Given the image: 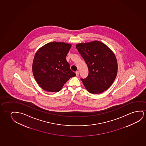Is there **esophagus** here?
Masks as SVG:
<instances>
[{
    "label": "esophagus",
    "mask_w": 146,
    "mask_h": 146,
    "mask_svg": "<svg viewBox=\"0 0 146 146\" xmlns=\"http://www.w3.org/2000/svg\"><path fill=\"white\" fill-rule=\"evenodd\" d=\"M76 76H78V75H79V72L78 71H76Z\"/></svg>",
    "instance_id": "esophagus-1"
}]
</instances>
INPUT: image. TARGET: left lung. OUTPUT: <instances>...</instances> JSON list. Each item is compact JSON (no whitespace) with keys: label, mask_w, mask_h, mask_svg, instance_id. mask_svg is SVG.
I'll list each match as a JSON object with an SVG mask.
<instances>
[{"label":"left lung","mask_w":146,"mask_h":146,"mask_svg":"<svg viewBox=\"0 0 146 146\" xmlns=\"http://www.w3.org/2000/svg\"><path fill=\"white\" fill-rule=\"evenodd\" d=\"M76 46L88 67V76L81 78L86 90L99 94L108 90L117 75V60L113 52L98 40L78 43Z\"/></svg>","instance_id":"left-lung-1"}]
</instances>
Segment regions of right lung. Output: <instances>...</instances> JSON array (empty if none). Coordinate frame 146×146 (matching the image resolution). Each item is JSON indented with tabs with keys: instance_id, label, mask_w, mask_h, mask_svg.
<instances>
[{
	"instance_id": "right-lung-1",
	"label": "right lung",
	"mask_w": 146,
	"mask_h": 146,
	"mask_svg": "<svg viewBox=\"0 0 146 146\" xmlns=\"http://www.w3.org/2000/svg\"><path fill=\"white\" fill-rule=\"evenodd\" d=\"M71 47L70 43L54 41L36 52L32 70L36 82L43 90L58 92L70 78L76 76L66 60Z\"/></svg>"
}]
</instances>
